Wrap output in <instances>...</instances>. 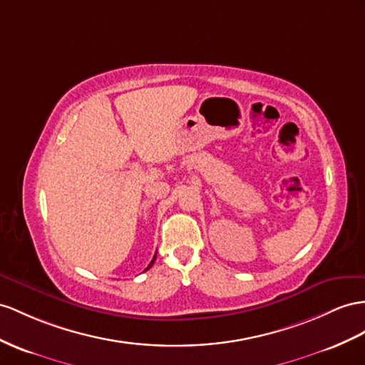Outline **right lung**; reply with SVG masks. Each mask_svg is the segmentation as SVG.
I'll return each mask as SVG.
<instances>
[{
	"mask_svg": "<svg viewBox=\"0 0 365 365\" xmlns=\"http://www.w3.org/2000/svg\"><path fill=\"white\" fill-rule=\"evenodd\" d=\"M155 255H157V253H155ZM154 260H155V256L153 257V260H151V264H149V265H148V268H146V269H149V268H151V267H153V264H154ZM146 269H145V272H146Z\"/></svg>",
	"mask_w": 365,
	"mask_h": 365,
	"instance_id": "add662e5",
	"label": "right lung"
}]
</instances>
